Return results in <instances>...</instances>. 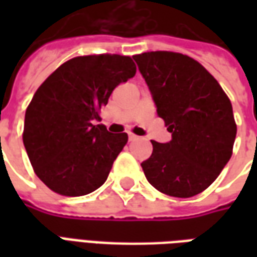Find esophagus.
Masks as SVG:
<instances>
[{
  "mask_svg": "<svg viewBox=\"0 0 257 257\" xmlns=\"http://www.w3.org/2000/svg\"><path fill=\"white\" fill-rule=\"evenodd\" d=\"M128 136H129V140H131V142H135V140H139L140 139L139 136H136V135L132 134V132H131V134H129Z\"/></svg>",
  "mask_w": 257,
  "mask_h": 257,
  "instance_id": "esophagus-1",
  "label": "esophagus"
}]
</instances>
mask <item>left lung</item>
<instances>
[{
    "label": "left lung",
    "mask_w": 257,
    "mask_h": 257,
    "mask_svg": "<svg viewBox=\"0 0 257 257\" xmlns=\"http://www.w3.org/2000/svg\"><path fill=\"white\" fill-rule=\"evenodd\" d=\"M134 59L158 117L172 134L169 143L151 142L153 154L142 162L146 178L171 197L202 193L231 158L237 135L231 101L215 77L187 55L156 51Z\"/></svg>",
    "instance_id": "8db88e82"
}]
</instances>
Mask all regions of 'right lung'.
<instances>
[{
  "label": "right lung",
  "instance_id": "right-lung-1",
  "mask_svg": "<svg viewBox=\"0 0 257 257\" xmlns=\"http://www.w3.org/2000/svg\"><path fill=\"white\" fill-rule=\"evenodd\" d=\"M136 74L131 56H77L59 66L26 110L23 143L47 187L66 197L85 195L106 182L128 135L110 134L100 121L114 88Z\"/></svg>",
  "mask_w": 257,
  "mask_h": 257
}]
</instances>
